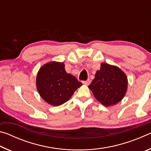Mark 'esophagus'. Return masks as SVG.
<instances>
[{"mask_svg": "<svg viewBox=\"0 0 151 151\" xmlns=\"http://www.w3.org/2000/svg\"><path fill=\"white\" fill-rule=\"evenodd\" d=\"M83 83L85 84V85H89V84L91 83V80L88 78V79H87V80H86V81H83Z\"/></svg>", "mask_w": 151, "mask_h": 151, "instance_id": "obj_1", "label": "esophagus"}]
</instances>
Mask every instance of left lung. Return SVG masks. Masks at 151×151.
Listing matches in <instances>:
<instances>
[{
  "label": "left lung",
  "instance_id": "1",
  "mask_svg": "<svg viewBox=\"0 0 151 151\" xmlns=\"http://www.w3.org/2000/svg\"><path fill=\"white\" fill-rule=\"evenodd\" d=\"M127 78L123 71L115 66L102 63L88 88L104 106L114 105L121 101L127 90Z\"/></svg>",
  "mask_w": 151,
  "mask_h": 151
}]
</instances>
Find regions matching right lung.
I'll return each mask as SVG.
<instances>
[{
  "mask_svg": "<svg viewBox=\"0 0 151 151\" xmlns=\"http://www.w3.org/2000/svg\"><path fill=\"white\" fill-rule=\"evenodd\" d=\"M82 85L75 76L66 72L63 63L46 64L40 68L37 76V87L40 96L55 106L69 100Z\"/></svg>",
  "mask_w": 151,
  "mask_h": 151,
  "instance_id": "1",
  "label": "right lung"
}]
</instances>
